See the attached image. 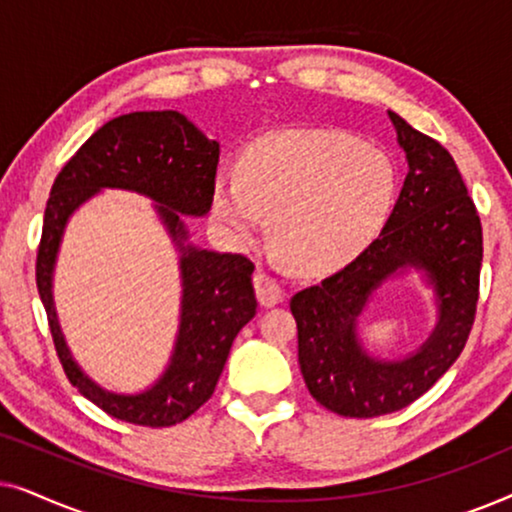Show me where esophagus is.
<instances>
[{"label":"esophagus","mask_w":512,"mask_h":512,"mask_svg":"<svg viewBox=\"0 0 512 512\" xmlns=\"http://www.w3.org/2000/svg\"><path fill=\"white\" fill-rule=\"evenodd\" d=\"M254 289H256V296H258V303L263 307H272L277 303H282L284 293H282V286L277 284V279H272L268 272L258 270L254 275Z\"/></svg>","instance_id":"obj_1"}]
</instances>
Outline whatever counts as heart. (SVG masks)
<instances>
[{"label":"heart","instance_id":"b5f03b06","mask_svg":"<svg viewBox=\"0 0 512 512\" xmlns=\"http://www.w3.org/2000/svg\"><path fill=\"white\" fill-rule=\"evenodd\" d=\"M396 198L387 153L335 130H284L242 153L237 177L216 174L212 214L228 240H272L303 270H331L373 242Z\"/></svg>","mask_w":512,"mask_h":512}]
</instances>
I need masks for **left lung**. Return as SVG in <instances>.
I'll use <instances>...</instances> for the list:
<instances>
[{
    "label": "left lung",
    "mask_w": 512,
    "mask_h": 512,
    "mask_svg": "<svg viewBox=\"0 0 512 512\" xmlns=\"http://www.w3.org/2000/svg\"><path fill=\"white\" fill-rule=\"evenodd\" d=\"M408 160L401 195L377 240L352 263L298 291V363L312 398L342 417H380L426 394L459 359L478 305L482 226L454 158L389 111ZM417 269L434 289L437 326L403 360L360 345L358 317L387 278Z\"/></svg>",
    "instance_id": "1"
}]
</instances>
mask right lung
Returning a JSON list of instances; mask_svg holds the SVG:
<instances>
[{"label": "right lung", "instance_id": "1", "mask_svg": "<svg viewBox=\"0 0 512 512\" xmlns=\"http://www.w3.org/2000/svg\"><path fill=\"white\" fill-rule=\"evenodd\" d=\"M216 165L219 142L207 139L184 114L135 111L104 123L55 177L37 254V289L69 382L121 422L160 429L191 417L214 394L233 340L256 314L254 263L242 254L195 247L180 216H205L212 209ZM102 187H121L156 201L182 254L185 291L171 363L139 395H116L82 373L68 352L52 303V270L68 216Z\"/></svg>", "mask_w": 512, "mask_h": 512}]
</instances>
